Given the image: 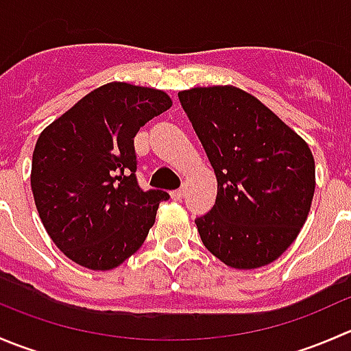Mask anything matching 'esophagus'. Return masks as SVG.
I'll use <instances>...</instances> for the list:
<instances>
[{
    "label": "esophagus",
    "instance_id": "34e87169",
    "mask_svg": "<svg viewBox=\"0 0 351 351\" xmlns=\"http://www.w3.org/2000/svg\"><path fill=\"white\" fill-rule=\"evenodd\" d=\"M183 193H185V192H183L182 189H180V190H173V192H171V198H173V200H182Z\"/></svg>",
    "mask_w": 351,
    "mask_h": 351
}]
</instances>
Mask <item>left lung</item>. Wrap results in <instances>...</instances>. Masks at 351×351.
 Instances as JSON below:
<instances>
[{"label": "left lung", "instance_id": "left-lung-1", "mask_svg": "<svg viewBox=\"0 0 351 351\" xmlns=\"http://www.w3.org/2000/svg\"><path fill=\"white\" fill-rule=\"evenodd\" d=\"M217 178L210 214L195 221L204 246L231 268L277 260L302 229L316 189L306 141L241 88L180 91Z\"/></svg>", "mask_w": 351, "mask_h": 351}]
</instances>
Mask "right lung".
<instances>
[{
  "label": "right lung",
  "mask_w": 351,
  "mask_h": 351,
  "mask_svg": "<svg viewBox=\"0 0 351 351\" xmlns=\"http://www.w3.org/2000/svg\"><path fill=\"white\" fill-rule=\"evenodd\" d=\"M173 105L161 90L113 81L81 98L38 136L32 156L35 207L56 246L90 270H112L147 238L162 190L136 178L134 137Z\"/></svg>",
  "instance_id": "obj_1"
}]
</instances>
